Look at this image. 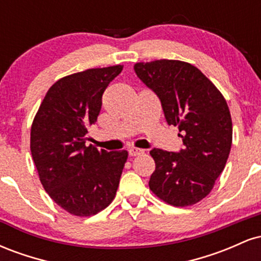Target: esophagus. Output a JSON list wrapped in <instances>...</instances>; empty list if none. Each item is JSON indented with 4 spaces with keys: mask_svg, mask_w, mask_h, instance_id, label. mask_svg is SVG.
Instances as JSON below:
<instances>
[{
    "mask_svg": "<svg viewBox=\"0 0 261 261\" xmlns=\"http://www.w3.org/2000/svg\"><path fill=\"white\" fill-rule=\"evenodd\" d=\"M143 149H141V148H136V147H131L130 149H128V154L130 155H133V157H135V155H140V154H142L143 153Z\"/></svg>",
    "mask_w": 261,
    "mask_h": 261,
    "instance_id": "esophagus-1",
    "label": "esophagus"
}]
</instances>
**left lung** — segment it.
<instances>
[{
  "instance_id": "8db88e82",
  "label": "left lung",
  "mask_w": 261,
  "mask_h": 261,
  "mask_svg": "<svg viewBox=\"0 0 261 261\" xmlns=\"http://www.w3.org/2000/svg\"><path fill=\"white\" fill-rule=\"evenodd\" d=\"M137 77L160 98L168 125L179 128L178 152L152 148L155 169L149 189L173 206L194 205L214 188L228 160L232 119L223 95L195 66L155 60L134 66Z\"/></svg>"
}]
</instances>
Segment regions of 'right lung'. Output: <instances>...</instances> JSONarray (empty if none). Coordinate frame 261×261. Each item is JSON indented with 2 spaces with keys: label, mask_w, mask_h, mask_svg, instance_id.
Returning a JSON list of instances; mask_svg holds the SVG:
<instances>
[{
  "label": "right lung",
  "mask_w": 261,
  "mask_h": 261,
  "mask_svg": "<svg viewBox=\"0 0 261 261\" xmlns=\"http://www.w3.org/2000/svg\"><path fill=\"white\" fill-rule=\"evenodd\" d=\"M121 65L91 68L54 83L32 125L31 151L49 196L70 214L92 216L115 197L127 151L86 146L101 97Z\"/></svg>",
  "instance_id": "right-lung-1"
}]
</instances>
